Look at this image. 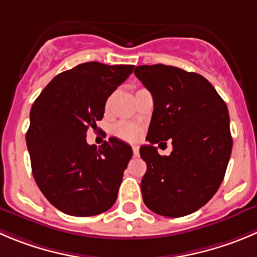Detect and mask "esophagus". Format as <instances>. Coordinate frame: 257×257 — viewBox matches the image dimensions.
I'll use <instances>...</instances> for the list:
<instances>
[{"instance_id":"esophagus-1","label":"esophagus","mask_w":257,"mask_h":257,"mask_svg":"<svg viewBox=\"0 0 257 257\" xmlns=\"http://www.w3.org/2000/svg\"><path fill=\"white\" fill-rule=\"evenodd\" d=\"M133 151H134V155L138 156L139 153H140V148L138 145H133Z\"/></svg>"}]
</instances>
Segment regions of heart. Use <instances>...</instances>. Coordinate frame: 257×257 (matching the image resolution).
I'll return each instance as SVG.
<instances>
[{"label": "heart", "instance_id": "1", "mask_svg": "<svg viewBox=\"0 0 257 257\" xmlns=\"http://www.w3.org/2000/svg\"><path fill=\"white\" fill-rule=\"evenodd\" d=\"M113 134L117 138L126 141H135L140 136V128L136 124L127 123V122H118L114 124Z\"/></svg>", "mask_w": 257, "mask_h": 257}]
</instances>
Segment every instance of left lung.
Instances as JSON below:
<instances>
[{
	"label": "left lung",
	"mask_w": 257,
	"mask_h": 257,
	"mask_svg": "<svg viewBox=\"0 0 257 257\" xmlns=\"http://www.w3.org/2000/svg\"><path fill=\"white\" fill-rule=\"evenodd\" d=\"M134 73L154 98L150 144L140 148L148 167L144 203L160 216H187L216 194L224 178L232 151L228 109L197 73L164 64L140 65ZM167 140L173 151L161 157L153 144Z\"/></svg>",
	"instance_id": "obj_1"
}]
</instances>
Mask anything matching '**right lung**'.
<instances>
[{
	"instance_id": "1",
	"label": "right lung",
	"mask_w": 257,
	"mask_h": 257,
	"mask_svg": "<svg viewBox=\"0 0 257 257\" xmlns=\"http://www.w3.org/2000/svg\"><path fill=\"white\" fill-rule=\"evenodd\" d=\"M134 65L83 63L44 88L31 107L26 145L34 179L46 199L69 216L103 213L117 199L133 149L116 138L88 145L89 127L103 118L106 101Z\"/></svg>"
}]
</instances>
